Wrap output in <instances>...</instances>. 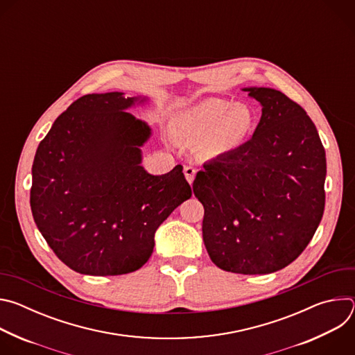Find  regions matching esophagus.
I'll return each mask as SVG.
<instances>
[{"instance_id":"obj_1","label":"esophagus","mask_w":355,"mask_h":355,"mask_svg":"<svg viewBox=\"0 0 355 355\" xmlns=\"http://www.w3.org/2000/svg\"><path fill=\"white\" fill-rule=\"evenodd\" d=\"M184 174H185V178L189 184H192L193 178H195V174H196V168L192 167V166H187L184 167Z\"/></svg>"}]
</instances>
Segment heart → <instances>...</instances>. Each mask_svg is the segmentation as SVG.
<instances>
[{
    "label": "heart",
    "instance_id": "obj_1",
    "mask_svg": "<svg viewBox=\"0 0 355 355\" xmlns=\"http://www.w3.org/2000/svg\"><path fill=\"white\" fill-rule=\"evenodd\" d=\"M254 121V112L248 105L208 96L178 111L173 118V129L178 137L198 139L199 155L214 159L240 147L252 130Z\"/></svg>",
    "mask_w": 355,
    "mask_h": 355
}]
</instances>
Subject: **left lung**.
I'll return each mask as SVG.
<instances>
[{"label": "left lung", "mask_w": 355, "mask_h": 355, "mask_svg": "<svg viewBox=\"0 0 355 355\" xmlns=\"http://www.w3.org/2000/svg\"><path fill=\"white\" fill-rule=\"evenodd\" d=\"M263 107L252 137L196 174L208 254L220 270L271 274L295 261L324 211L326 153L318 129L281 91L244 88Z\"/></svg>", "instance_id": "8db88e82"}]
</instances>
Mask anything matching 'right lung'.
<instances>
[{
    "label": "right lung",
    "instance_id": "right-lung-1",
    "mask_svg": "<svg viewBox=\"0 0 355 355\" xmlns=\"http://www.w3.org/2000/svg\"><path fill=\"white\" fill-rule=\"evenodd\" d=\"M146 98L88 94L67 108L39 143L31 209L49 247L85 275H122L143 267L155 233L192 195L182 166L151 175L140 147L151 129L126 112Z\"/></svg>",
    "mask_w": 355,
    "mask_h": 355
}]
</instances>
